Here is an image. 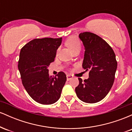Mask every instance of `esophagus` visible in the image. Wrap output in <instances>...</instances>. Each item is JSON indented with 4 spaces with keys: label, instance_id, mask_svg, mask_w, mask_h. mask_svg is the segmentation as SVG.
I'll return each instance as SVG.
<instances>
[{
    "label": "esophagus",
    "instance_id": "34e87169",
    "mask_svg": "<svg viewBox=\"0 0 132 132\" xmlns=\"http://www.w3.org/2000/svg\"><path fill=\"white\" fill-rule=\"evenodd\" d=\"M66 78H67L68 81H69V80H70L71 79H72V78H73V76L71 75H66Z\"/></svg>",
    "mask_w": 132,
    "mask_h": 132
}]
</instances>
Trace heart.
<instances>
[{"mask_svg": "<svg viewBox=\"0 0 132 132\" xmlns=\"http://www.w3.org/2000/svg\"><path fill=\"white\" fill-rule=\"evenodd\" d=\"M66 45L71 51H74L77 49L81 48V43L79 40L75 37H71L68 39L66 42Z\"/></svg>", "mask_w": 132, "mask_h": 132, "instance_id": "obj_1", "label": "heart"}]
</instances>
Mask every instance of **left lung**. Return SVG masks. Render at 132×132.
Instances as JSON below:
<instances>
[{"label":"left lung","mask_w":132,"mask_h":132,"mask_svg":"<svg viewBox=\"0 0 132 132\" xmlns=\"http://www.w3.org/2000/svg\"><path fill=\"white\" fill-rule=\"evenodd\" d=\"M79 38L85 50L82 68L89 72L87 79H78L75 91L81 101L93 104L102 100L110 91L117 62L112 48L102 38L90 32L80 33Z\"/></svg>","instance_id":"1"}]
</instances>
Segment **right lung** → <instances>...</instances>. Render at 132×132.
<instances>
[{
    "mask_svg": "<svg viewBox=\"0 0 132 132\" xmlns=\"http://www.w3.org/2000/svg\"><path fill=\"white\" fill-rule=\"evenodd\" d=\"M62 38L34 39L21 49L18 68L22 84L35 101L45 105L57 102L61 96L66 76L60 72L49 75L48 68L54 61Z\"/></svg>",
    "mask_w": 132,
    "mask_h": 132,
    "instance_id": "1",
    "label": "right lung"
}]
</instances>
